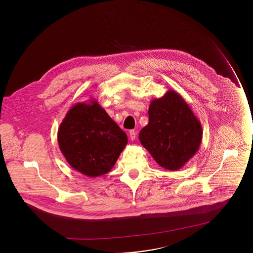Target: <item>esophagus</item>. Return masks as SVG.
I'll return each mask as SVG.
<instances>
[{
    "instance_id": "1",
    "label": "esophagus",
    "mask_w": 253,
    "mask_h": 253,
    "mask_svg": "<svg viewBox=\"0 0 253 253\" xmlns=\"http://www.w3.org/2000/svg\"><path fill=\"white\" fill-rule=\"evenodd\" d=\"M129 136H130L131 140H134V139L136 138V132H135V131H133V130H131V131L129 132Z\"/></svg>"
}]
</instances>
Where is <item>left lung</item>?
<instances>
[{
  "instance_id": "obj_1",
  "label": "left lung",
  "mask_w": 253,
  "mask_h": 253,
  "mask_svg": "<svg viewBox=\"0 0 253 253\" xmlns=\"http://www.w3.org/2000/svg\"><path fill=\"white\" fill-rule=\"evenodd\" d=\"M149 123L139 140L157 164L169 170L182 168L198 151L202 140L199 120L174 90L152 100Z\"/></svg>"
}]
</instances>
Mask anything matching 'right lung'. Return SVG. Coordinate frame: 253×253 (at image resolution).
Wrapping results in <instances>:
<instances>
[{
	"label": "right lung",
	"mask_w": 253,
	"mask_h": 253,
	"mask_svg": "<svg viewBox=\"0 0 253 253\" xmlns=\"http://www.w3.org/2000/svg\"><path fill=\"white\" fill-rule=\"evenodd\" d=\"M58 142L74 169L96 177L112 169L128 138L96 99H90L67 112L58 130Z\"/></svg>",
	"instance_id": "obj_1"
}]
</instances>
